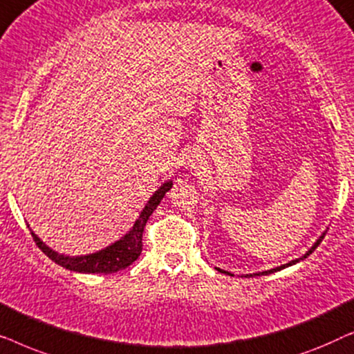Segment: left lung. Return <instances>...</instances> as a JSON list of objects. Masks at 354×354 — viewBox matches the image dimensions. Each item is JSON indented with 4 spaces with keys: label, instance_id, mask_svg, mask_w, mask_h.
I'll return each instance as SVG.
<instances>
[{
    "label": "left lung",
    "instance_id": "obj_1",
    "mask_svg": "<svg viewBox=\"0 0 354 354\" xmlns=\"http://www.w3.org/2000/svg\"><path fill=\"white\" fill-rule=\"evenodd\" d=\"M324 235H326V232H324V234H322L321 236H319V239L316 240V243H314V245L311 246V248H309V250L306 251V253H304V254L301 256V258H298V259H293V261H290V263H287V264H282V266H279V268H274V269H269V270H263V272H258V274H246V275H245V277H253V275H268V274L277 272V270H280V269H285V268H288V266H293V264H297V263H299V261H303L304 258H308V256H309V254H311V253H313V251L317 248V246H319V243H321V241H322V239H324ZM216 269H217V270H219V272H224V274H227V275H234V274H232V272H227V270H224V269H219V268H216Z\"/></svg>",
    "mask_w": 354,
    "mask_h": 354
}]
</instances>
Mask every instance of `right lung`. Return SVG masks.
<instances>
[{"instance_id": "obj_1", "label": "right lung", "mask_w": 354, "mask_h": 354, "mask_svg": "<svg viewBox=\"0 0 354 354\" xmlns=\"http://www.w3.org/2000/svg\"><path fill=\"white\" fill-rule=\"evenodd\" d=\"M172 188V180L164 182L156 192L153 193V196L149 198L147 205H145L143 211L140 212L138 219L135 221L132 229L125 234L122 239H119L114 243H111L106 248L96 251L91 254H82V256H66L57 253V251L51 250L50 246H46L38 236L30 230V234L35 240L38 248L45 253L51 261H55L56 264L62 266V268L74 270V272L82 274H113L118 270H122L129 268L133 261L138 259V256L142 254V236L143 229L147 225V221L149 216L153 214V211L156 209L159 203L164 198V195Z\"/></svg>"}]
</instances>
